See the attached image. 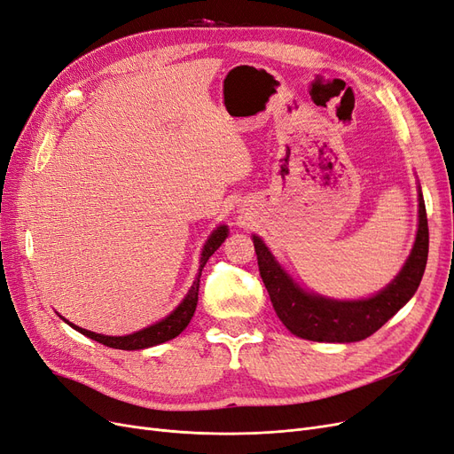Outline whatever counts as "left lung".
<instances>
[{
    "label": "left lung",
    "mask_w": 454,
    "mask_h": 454,
    "mask_svg": "<svg viewBox=\"0 0 454 454\" xmlns=\"http://www.w3.org/2000/svg\"><path fill=\"white\" fill-rule=\"evenodd\" d=\"M419 224L411 253L400 273L381 292L364 299H331L305 290L286 273L262 238L253 236L260 277L280 322L299 339L359 342L371 337L404 307L421 284L428 258V221L421 187Z\"/></svg>",
    "instance_id": "obj_1"
}]
</instances>
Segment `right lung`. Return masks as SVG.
Listing matches in <instances>:
<instances>
[{"instance_id": "1", "label": "right lung", "mask_w": 454, "mask_h": 454, "mask_svg": "<svg viewBox=\"0 0 454 454\" xmlns=\"http://www.w3.org/2000/svg\"><path fill=\"white\" fill-rule=\"evenodd\" d=\"M228 238V226L224 224H218L213 231L211 236L207 238L204 248H201V256H200V270H198V275L192 282L191 290L187 292V295L183 297L181 303L168 314L166 317H162L160 322L153 324V325H147L137 333L132 334H125V337H108V334H100V333H93V331H88V329H82L74 324H71L69 320H65V317H61V320L65 324H69L73 329H76L78 333L86 334L88 339L91 340H97L98 344H105L108 348H115V349H144V348H151V346H159L166 340H172L176 339L177 334L187 327L192 320L194 316V310H196V305H198V290H200V277H201V270H204V265L207 263L209 256L215 253V250L221 247L224 243V239Z\"/></svg>"}]
</instances>
